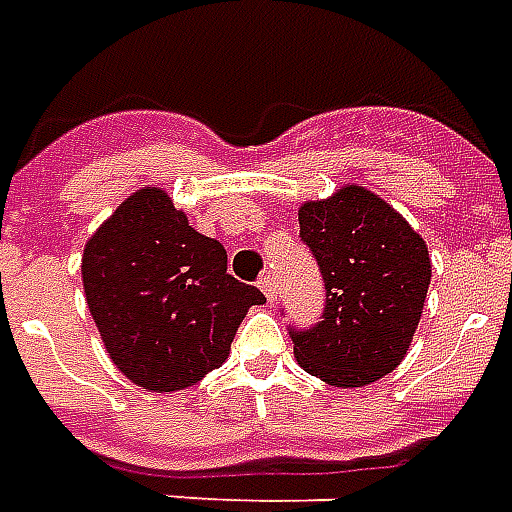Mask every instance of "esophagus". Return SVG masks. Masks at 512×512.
Segmentation results:
<instances>
[{
  "label": "esophagus",
  "instance_id": "1",
  "mask_svg": "<svg viewBox=\"0 0 512 512\" xmlns=\"http://www.w3.org/2000/svg\"><path fill=\"white\" fill-rule=\"evenodd\" d=\"M257 284H260V290H263L265 298L273 303V300H276V282H273V276H263Z\"/></svg>",
  "mask_w": 512,
  "mask_h": 512
}]
</instances>
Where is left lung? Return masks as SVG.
<instances>
[{"mask_svg":"<svg viewBox=\"0 0 512 512\" xmlns=\"http://www.w3.org/2000/svg\"><path fill=\"white\" fill-rule=\"evenodd\" d=\"M298 222L325 279L327 306L314 330L292 333L295 360L338 389L373 384L411 349L432 279L427 241L357 182L303 201Z\"/></svg>","mask_w":512,"mask_h":512,"instance_id":"left-lung-1","label":"left lung"}]
</instances>
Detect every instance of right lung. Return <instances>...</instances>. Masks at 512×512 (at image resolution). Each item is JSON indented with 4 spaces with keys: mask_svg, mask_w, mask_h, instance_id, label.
Masks as SVG:
<instances>
[{
    "mask_svg": "<svg viewBox=\"0 0 512 512\" xmlns=\"http://www.w3.org/2000/svg\"><path fill=\"white\" fill-rule=\"evenodd\" d=\"M91 317L117 370L171 395L228 360L230 341L263 292L236 282L220 241L190 225L163 187H139L83 252Z\"/></svg>",
    "mask_w": 512,
    "mask_h": 512,
    "instance_id": "right-lung-1",
    "label": "right lung"
}]
</instances>
